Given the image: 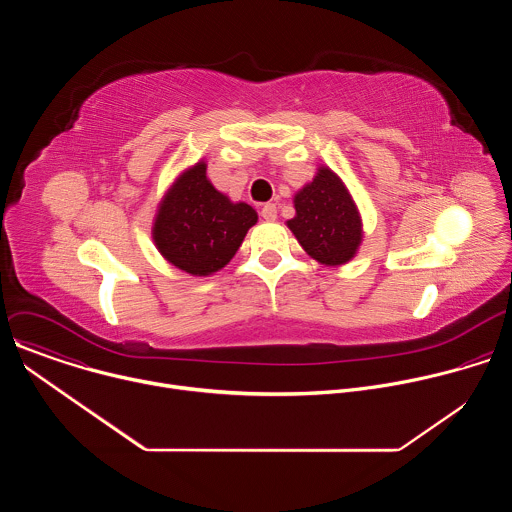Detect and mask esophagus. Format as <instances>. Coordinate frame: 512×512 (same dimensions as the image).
I'll list each match as a JSON object with an SVG mask.
<instances>
[{"instance_id": "1", "label": "esophagus", "mask_w": 512, "mask_h": 512, "mask_svg": "<svg viewBox=\"0 0 512 512\" xmlns=\"http://www.w3.org/2000/svg\"><path fill=\"white\" fill-rule=\"evenodd\" d=\"M261 218H263V221H275V218H277V206L273 202H267L261 208Z\"/></svg>"}]
</instances>
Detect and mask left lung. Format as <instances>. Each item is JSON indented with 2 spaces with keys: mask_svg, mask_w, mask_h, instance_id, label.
I'll return each mask as SVG.
<instances>
[{
  "mask_svg": "<svg viewBox=\"0 0 512 512\" xmlns=\"http://www.w3.org/2000/svg\"><path fill=\"white\" fill-rule=\"evenodd\" d=\"M296 216L285 223L302 249L326 267L352 261L362 245L360 210L344 180L328 166H318L312 182L294 194Z\"/></svg>",
  "mask_w": 512,
  "mask_h": 512,
  "instance_id": "obj_1",
  "label": "left lung"
}]
</instances>
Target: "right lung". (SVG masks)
Masks as SVG:
<instances>
[{
  "mask_svg": "<svg viewBox=\"0 0 512 512\" xmlns=\"http://www.w3.org/2000/svg\"><path fill=\"white\" fill-rule=\"evenodd\" d=\"M257 218L253 206L216 190L206 176V160H198L164 192L152 239L168 263L188 275L208 277L229 265Z\"/></svg>",
  "mask_w": 512,
  "mask_h": 512,
  "instance_id": "obj_1",
  "label": "right lung"
}]
</instances>
